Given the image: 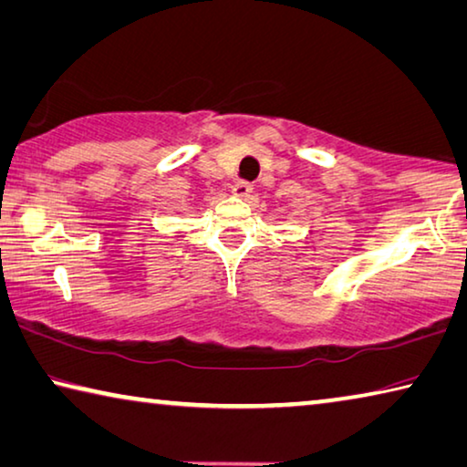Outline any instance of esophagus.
<instances>
[{"mask_svg":"<svg viewBox=\"0 0 467 467\" xmlns=\"http://www.w3.org/2000/svg\"><path fill=\"white\" fill-rule=\"evenodd\" d=\"M251 193H254V187H251L249 182L245 181H236L233 184V195L239 197V199H247Z\"/></svg>","mask_w":467,"mask_h":467,"instance_id":"34e87169","label":"esophagus"}]
</instances>
